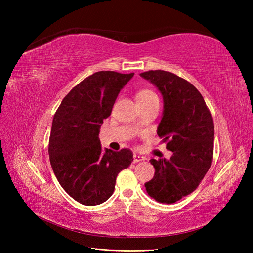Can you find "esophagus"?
I'll return each mask as SVG.
<instances>
[{"instance_id":"obj_1","label":"esophagus","mask_w":253,"mask_h":253,"mask_svg":"<svg viewBox=\"0 0 253 253\" xmlns=\"http://www.w3.org/2000/svg\"><path fill=\"white\" fill-rule=\"evenodd\" d=\"M145 157L141 156V155H137V154H134L133 156V163L136 164V163H139V162H142V160H144Z\"/></svg>"}]
</instances>
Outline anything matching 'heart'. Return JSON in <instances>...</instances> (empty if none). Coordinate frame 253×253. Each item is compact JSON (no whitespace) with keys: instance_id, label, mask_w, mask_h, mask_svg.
Instances as JSON below:
<instances>
[{"instance_id":"b5f03b06","label":"heart","mask_w":253,"mask_h":253,"mask_svg":"<svg viewBox=\"0 0 253 253\" xmlns=\"http://www.w3.org/2000/svg\"><path fill=\"white\" fill-rule=\"evenodd\" d=\"M157 98L156 95L153 93L152 90L150 89H141L139 90L138 93L136 94V101L137 103H142V102H147L151 99H154Z\"/></svg>"}]
</instances>
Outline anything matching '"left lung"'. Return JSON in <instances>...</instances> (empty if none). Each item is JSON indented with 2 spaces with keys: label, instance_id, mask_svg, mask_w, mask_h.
<instances>
[{
  "label": "left lung",
  "instance_id": "left-lung-1",
  "mask_svg": "<svg viewBox=\"0 0 253 253\" xmlns=\"http://www.w3.org/2000/svg\"><path fill=\"white\" fill-rule=\"evenodd\" d=\"M163 96L164 111L157 135L173 154L151 159L153 178L147 193L159 203L173 204L192 193L212 164L214 124L202 94L187 80L166 71L140 74Z\"/></svg>",
  "mask_w": 253,
  "mask_h": 253
}]
</instances>
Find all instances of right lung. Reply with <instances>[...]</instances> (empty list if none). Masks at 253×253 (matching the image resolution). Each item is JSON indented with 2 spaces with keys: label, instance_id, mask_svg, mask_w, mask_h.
<instances>
[{
  "label": "right lung",
  "instance_id": "1",
  "mask_svg": "<svg viewBox=\"0 0 253 253\" xmlns=\"http://www.w3.org/2000/svg\"><path fill=\"white\" fill-rule=\"evenodd\" d=\"M133 76L111 71L90 75L64 97L53 116L48 145L52 171L65 192L82 205L108 201L118 173L133 162L131 150L103 151L99 139L103 120Z\"/></svg>",
  "mask_w": 253,
  "mask_h": 253
}]
</instances>
